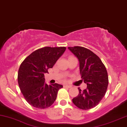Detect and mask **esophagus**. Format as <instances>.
Returning <instances> with one entry per match:
<instances>
[{
	"instance_id": "esophagus-1",
	"label": "esophagus",
	"mask_w": 127,
	"mask_h": 127,
	"mask_svg": "<svg viewBox=\"0 0 127 127\" xmlns=\"http://www.w3.org/2000/svg\"><path fill=\"white\" fill-rule=\"evenodd\" d=\"M64 88H71V86L68 85H64Z\"/></svg>"
}]
</instances>
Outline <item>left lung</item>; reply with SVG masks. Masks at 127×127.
I'll return each mask as SVG.
<instances>
[{
	"mask_svg": "<svg viewBox=\"0 0 127 127\" xmlns=\"http://www.w3.org/2000/svg\"><path fill=\"white\" fill-rule=\"evenodd\" d=\"M68 49L78 59L81 78L87 85L83 91L78 88L79 94L72 99V102L81 109H91L105 95L109 83L107 70L100 58L91 50L81 46Z\"/></svg>",
	"mask_w": 127,
	"mask_h": 127,
	"instance_id": "8db88e82",
	"label": "left lung"
}]
</instances>
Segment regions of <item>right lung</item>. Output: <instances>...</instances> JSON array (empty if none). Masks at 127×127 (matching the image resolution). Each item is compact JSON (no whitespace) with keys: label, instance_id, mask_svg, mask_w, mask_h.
<instances>
[{"label":"right lung","instance_id":"add662e5","mask_svg":"<svg viewBox=\"0 0 127 127\" xmlns=\"http://www.w3.org/2000/svg\"><path fill=\"white\" fill-rule=\"evenodd\" d=\"M65 47H44L33 52L25 59L18 72V83L27 102L38 109L52 106L63 85H48L44 74L55 65L65 52Z\"/></svg>","mask_w":127,"mask_h":127}]
</instances>
